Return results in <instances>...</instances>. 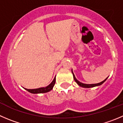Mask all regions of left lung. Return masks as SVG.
I'll use <instances>...</instances> for the list:
<instances>
[{"label": "left lung", "mask_w": 123, "mask_h": 123, "mask_svg": "<svg viewBox=\"0 0 123 123\" xmlns=\"http://www.w3.org/2000/svg\"><path fill=\"white\" fill-rule=\"evenodd\" d=\"M72 74H73V77H74V80L75 81V82L77 83V84H78V85L80 86H81V87H85V88H90V87H95V86H100V85H102L103 83L104 82H105V81H106V80H107V78H108V77H107V78L105 79V80H103V81H101V82L99 83H96V84H85V83H81L80 81H79L78 80H77V78H75V77L74 74L73 72H72Z\"/></svg>", "instance_id": "obj_1"}]
</instances>
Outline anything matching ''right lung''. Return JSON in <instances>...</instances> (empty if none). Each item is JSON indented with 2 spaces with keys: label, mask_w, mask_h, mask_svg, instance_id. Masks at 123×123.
<instances>
[{
  "label": "right lung",
  "mask_w": 123,
  "mask_h": 123,
  "mask_svg": "<svg viewBox=\"0 0 123 123\" xmlns=\"http://www.w3.org/2000/svg\"><path fill=\"white\" fill-rule=\"evenodd\" d=\"M55 83V77L54 78L53 81L51 83L50 85H49L48 86H46L45 87H40L38 89H28L25 88V89H26L27 91H28L29 92L32 93H46V92H49L52 89L54 86Z\"/></svg>",
  "instance_id": "obj_1"
}]
</instances>
